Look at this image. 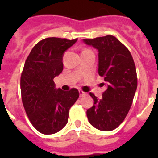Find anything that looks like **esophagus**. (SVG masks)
I'll list each match as a JSON object with an SVG mask.
<instances>
[{"instance_id": "obj_1", "label": "esophagus", "mask_w": 158, "mask_h": 158, "mask_svg": "<svg viewBox=\"0 0 158 158\" xmlns=\"http://www.w3.org/2000/svg\"><path fill=\"white\" fill-rule=\"evenodd\" d=\"M79 96L80 97L85 96V95H86V93H84V92H83L82 90H79Z\"/></svg>"}]
</instances>
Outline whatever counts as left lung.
<instances>
[{
    "label": "left lung",
    "mask_w": 158,
    "mask_h": 158,
    "mask_svg": "<svg viewBox=\"0 0 158 158\" xmlns=\"http://www.w3.org/2000/svg\"><path fill=\"white\" fill-rule=\"evenodd\" d=\"M83 42L98 52V74L104 78L106 86L102 99L89 94L94 106L87 110V116L96 129L110 131L122 123L132 105L137 89L135 62L130 51L114 36Z\"/></svg>",
    "instance_id": "8db88e82"
}]
</instances>
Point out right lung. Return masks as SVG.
Listing matches in <instances>:
<instances>
[{
  "label": "right lung",
  "mask_w": 158,
  "mask_h": 158,
  "mask_svg": "<svg viewBox=\"0 0 158 158\" xmlns=\"http://www.w3.org/2000/svg\"><path fill=\"white\" fill-rule=\"evenodd\" d=\"M78 39L48 38L36 44L28 55L20 79L23 107L36 130L52 135L65 126L69 110L79 91L56 89L53 81L63 70V56Z\"/></svg>",
  "instance_id": "1"
}]
</instances>
